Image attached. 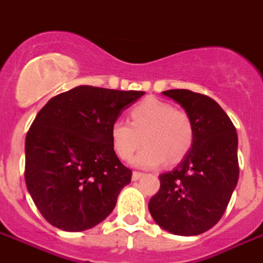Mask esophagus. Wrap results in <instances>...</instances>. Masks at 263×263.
Masks as SVG:
<instances>
[{
    "instance_id": "obj_1",
    "label": "esophagus",
    "mask_w": 263,
    "mask_h": 263,
    "mask_svg": "<svg viewBox=\"0 0 263 263\" xmlns=\"http://www.w3.org/2000/svg\"><path fill=\"white\" fill-rule=\"evenodd\" d=\"M141 177H143V173H139V171H134L132 173V181H138Z\"/></svg>"
}]
</instances>
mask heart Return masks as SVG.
Returning a JSON list of instances; mask_svg holds the SVG:
<instances>
[{
  "mask_svg": "<svg viewBox=\"0 0 263 263\" xmlns=\"http://www.w3.org/2000/svg\"><path fill=\"white\" fill-rule=\"evenodd\" d=\"M111 146L117 156L129 160L142 141V147L132 163L142 168H155L178 163L186 156L194 142V124L188 112L171 104L147 99L132 108L131 124L116 120L110 126Z\"/></svg>",
  "mask_w": 263,
  "mask_h": 263,
  "instance_id": "1",
  "label": "heart"
}]
</instances>
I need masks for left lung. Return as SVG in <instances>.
Returning <instances> with one entry per match:
<instances>
[{
	"mask_svg": "<svg viewBox=\"0 0 263 263\" xmlns=\"http://www.w3.org/2000/svg\"><path fill=\"white\" fill-rule=\"evenodd\" d=\"M161 93L191 117L194 142L174 170L159 176L160 190L152 196L149 212L171 234H202L220 220L238 182V137L211 97L186 89Z\"/></svg>",
	"mask_w": 263,
	"mask_h": 263,
	"instance_id": "8db88e82",
	"label": "left lung"
}]
</instances>
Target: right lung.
Returning a JSON list of instances; mask_svg holds the SVG:
<instances>
[{
  "instance_id": "obj_1",
  "label": "right lung",
  "mask_w": 263,
  "mask_h": 263,
  "mask_svg": "<svg viewBox=\"0 0 263 263\" xmlns=\"http://www.w3.org/2000/svg\"><path fill=\"white\" fill-rule=\"evenodd\" d=\"M143 95L81 85L39 111L25 142V180L50 224L87 230L116 208L132 173L112 149L110 126Z\"/></svg>"
}]
</instances>
